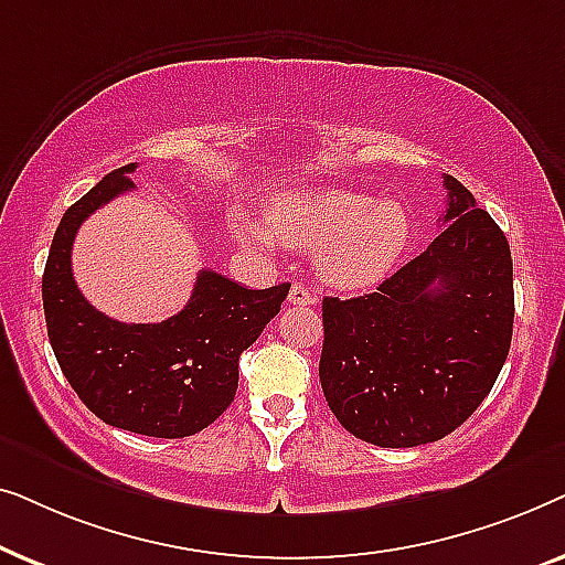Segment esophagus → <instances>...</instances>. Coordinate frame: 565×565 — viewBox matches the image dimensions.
<instances>
[{"label":"esophagus","instance_id":"obj_1","mask_svg":"<svg viewBox=\"0 0 565 565\" xmlns=\"http://www.w3.org/2000/svg\"><path fill=\"white\" fill-rule=\"evenodd\" d=\"M316 292H311L306 288V285H300V282H296L290 288V292H288V303L290 306H313L316 303Z\"/></svg>","mask_w":565,"mask_h":565}]
</instances>
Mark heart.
Listing matches in <instances>:
<instances>
[{
    "mask_svg": "<svg viewBox=\"0 0 565 565\" xmlns=\"http://www.w3.org/2000/svg\"><path fill=\"white\" fill-rule=\"evenodd\" d=\"M236 234L259 252H273L275 238L298 249H319L323 280L360 290L381 282L396 267L412 242V215L398 200L319 188L275 200L267 226L238 221Z\"/></svg>",
    "mask_w": 565,
    "mask_h": 565,
    "instance_id": "b5f03b06",
    "label": "heart"
}]
</instances>
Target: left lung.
<instances>
[{
    "label": "left lung",
    "mask_w": 565,
    "mask_h": 565,
    "mask_svg": "<svg viewBox=\"0 0 565 565\" xmlns=\"http://www.w3.org/2000/svg\"><path fill=\"white\" fill-rule=\"evenodd\" d=\"M443 234L367 296L323 298L319 377L331 414L377 447L437 443L481 406L514 327L512 252L445 177Z\"/></svg>",
    "instance_id": "8db88e82"
}]
</instances>
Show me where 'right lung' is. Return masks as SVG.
Returning <instances> with one entry per match:
<instances>
[{"label":"right lung","instance_id":"obj_1","mask_svg":"<svg viewBox=\"0 0 565 565\" xmlns=\"http://www.w3.org/2000/svg\"><path fill=\"white\" fill-rule=\"evenodd\" d=\"M126 164L68 207L43 273V311L61 373L92 414L118 429L177 439L231 406L238 358L280 313L290 285L249 290L200 269L192 298L161 323H122L87 303L72 275L74 236L89 213L134 190Z\"/></svg>","mask_w":565,"mask_h":565}]
</instances>
